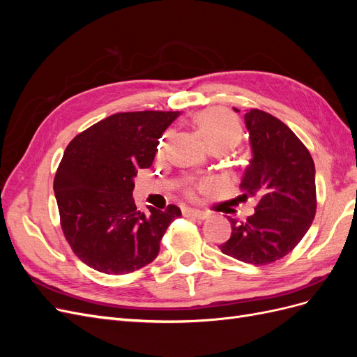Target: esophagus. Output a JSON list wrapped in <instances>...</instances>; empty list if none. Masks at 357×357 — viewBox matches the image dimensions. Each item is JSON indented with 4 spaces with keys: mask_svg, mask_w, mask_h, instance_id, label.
I'll use <instances>...</instances> for the list:
<instances>
[{
    "mask_svg": "<svg viewBox=\"0 0 357 357\" xmlns=\"http://www.w3.org/2000/svg\"><path fill=\"white\" fill-rule=\"evenodd\" d=\"M183 215L185 218H192V219H197V220H204L208 218V213H205L202 210H193V208H185L183 210Z\"/></svg>",
    "mask_w": 357,
    "mask_h": 357,
    "instance_id": "1",
    "label": "esophagus"
}]
</instances>
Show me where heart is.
I'll use <instances>...</instances> for the list:
<instances>
[{
  "instance_id": "heart-1",
  "label": "heart",
  "mask_w": 357,
  "mask_h": 357,
  "mask_svg": "<svg viewBox=\"0 0 357 357\" xmlns=\"http://www.w3.org/2000/svg\"><path fill=\"white\" fill-rule=\"evenodd\" d=\"M201 126L207 139H218L235 144L240 138V128L232 117L220 110L205 112L201 116Z\"/></svg>"
}]
</instances>
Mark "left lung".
Masks as SVG:
<instances>
[{"instance_id": "left-lung-1", "label": "left lung", "mask_w": 357, "mask_h": 357, "mask_svg": "<svg viewBox=\"0 0 357 357\" xmlns=\"http://www.w3.org/2000/svg\"><path fill=\"white\" fill-rule=\"evenodd\" d=\"M235 112H240L234 109ZM252 158L240 183V201H257L247 220L229 218L231 238L220 250L241 262L266 265L290 253L316 214V168L307 147L277 117L244 114Z\"/></svg>"}]
</instances>
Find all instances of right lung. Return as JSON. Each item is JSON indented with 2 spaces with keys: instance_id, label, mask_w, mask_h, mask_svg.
I'll return each mask as SVG.
<instances>
[{
  "instance_id": "obj_1",
  "label": "right lung",
  "mask_w": 357,
  "mask_h": 357,
  "mask_svg": "<svg viewBox=\"0 0 357 357\" xmlns=\"http://www.w3.org/2000/svg\"><path fill=\"white\" fill-rule=\"evenodd\" d=\"M180 112L117 113L75 137L63 152L53 190L63 235L82 262L128 274L155 261L177 205L165 211L132 199L138 168H149L159 138Z\"/></svg>"
}]
</instances>
